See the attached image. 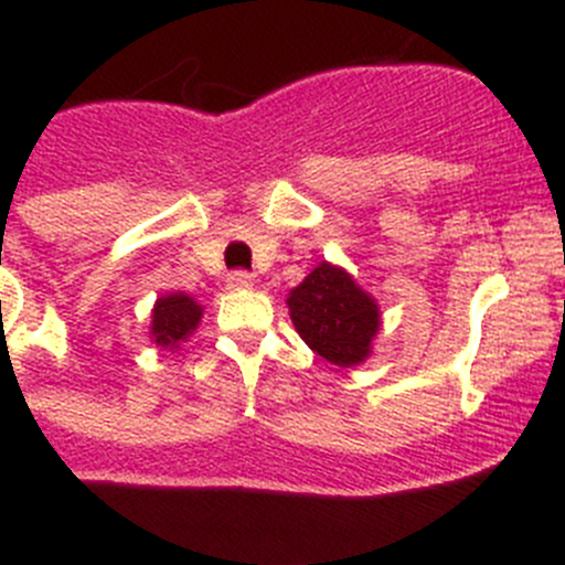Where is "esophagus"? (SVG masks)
I'll return each instance as SVG.
<instances>
[{
	"label": "esophagus",
	"mask_w": 565,
	"mask_h": 565,
	"mask_svg": "<svg viewBox=\"0 0 565 565\" xmlns=\"http://www.w3.org/2000/svg\"><path fill=\"white\" fill-rule=\"evenodd\" d=\"M226 284H230V289H250L254 287V276L246 270H235L226 276Z\"/></svg>",
	"instance_id": "1"
}]
</instances>
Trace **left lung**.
<instances>
[{
    "label": "left lung",
    "mask_w": 565,
    "mask_h": 565,
    "mask_svg": "<svg viewBox=\"0 0 565 565\" xmlns=\"http://www.w3.org/2000/svg\"><path fill=\"white\" fill-rule=\"evenodd\" d=\"M287 306L300 339L333 366L350 369L372 355L380 330L377 300L341 267L317 265L289 292Z\"/></svg>",
    "instance_id": "8db88e82"
}]
</instances>
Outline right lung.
Segmentation results:
<instances>
[{
  "instance_id": "1",
  "label": "right lung",
  "mask_w": 565,
  "mask_h": 565,
  "mask_svg": "<svg viewBox=\"0 0 565 565\" xmlns=\"http://www.w3.org/2000/svg\"><path fill=\"white\" fill-rule=\"evenodd\" d=\"M202 306L185 292H169L156 300L152 309V324L150 335L161 350H177L180 341L196 330L199 319H202Z\"/></svg>"
}]
</instances>
